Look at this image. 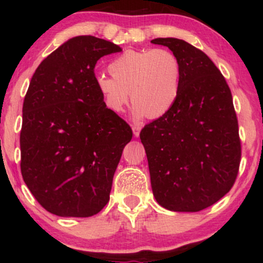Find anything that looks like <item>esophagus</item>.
<instances>
[{"label":"esophagus","mask_w":263,"mask_h":263,"mask_svg":"<svg viewBox=\"0 0 263 263\" xmlns=\"http://www.w3.org/2000/svg\"><path fill=\"white\" fill-rule=\"evenodd\" d=\"M141 126H138V125H134L132 126V131H134V136L135 137H138V136H140V132H141Z\"/></svg>","instance_id":"1"}]
</instances>
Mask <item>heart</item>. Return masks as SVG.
Wrapping results in <instances>:
<instances>
[{"label": "heart", "mask_w": 263, "mask_h": 263, "mask_svg": "<svg viewBox=\"0 0 263 263\" xmlns=\"http://www.w3.org/2000/svg\"><path fill=\"white\" fill-rule=\"evenodd\" d=\"M107 69L112 78L99 75L95 86L111 112H122L131 98L134 119H158L177 100L182 65L170 49L127 50L111 60Z\"/></svg>", "instance_id": "obj_1"}]
</instances>
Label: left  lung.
Here are the masks:
<instances>
[{
    "label": "left lung",
    "mask_w": 263,
    "mask_h": 263,
    "mask_svg": "<svg viewBox=\"0 0 263 263\" xmlns=\"http://www.w3.org/2000/svg\"><path fill=\"white\" fill-rule=\"evenodd\" d=\"M151 43L170 48L182 65L176 102L140 134L153 195L164 209L200 211L229 193L237 176L241 144L231 91L192 44L178 38Z\"/></svg>",
    "instance_id": "8db88e82"
}]
</instances>
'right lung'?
Here are the masks:
<instances>
[{"label": "right lung", "instance_id": "1", "mask_svg": "<svg viewBox=\"0 0 263 263\" xmlns=\"http://www.w3.org/2000/svg\"><path fill=\"white\" fill-rule=\"evenodd\" d=\"M121 50L92 35L74 37L39 64L29 83L21 172L38 203L58 216L89 218L110 200L132 129L104 105L93 68L101 57Z\"/></svg>", "mask_w": 263, "mask_h": 263}]
</instances>
